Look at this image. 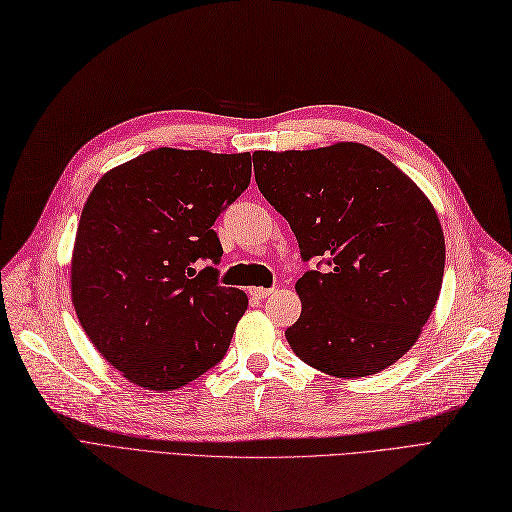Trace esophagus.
Returning a JSON list of instances; mask_svg holds the SVG:
<instances>
[{"mask_svg":"<svg viewBox=\"0 0 512 512\" xmlns=\"http://www.w3.org/2000/svg\"><path fill=\"white\" fill-rule=\"evenodd\" d=\"M272 293H274V289H263V287H251L249 289V295L255 300H266V298H270Z\"/></svg>","mask_w":512,"mask_h":512,"instance_id":"obj_1","label":"esophagus"}]
</instances>
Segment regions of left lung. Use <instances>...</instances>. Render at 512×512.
<instances>
[{"label":"left lung","instance_id":"left-lung-1","mask_svg":"<svg viewBox=\"0 0 512 512\" xmlns=\"http://www.w3.org/2000/svg\"><path fill=\"white\" fill-rule=\"evenodd\" d=\"M255 180L289 221L304 261L293 353L338 378L370 376L417 342L442 287L444 236L423 191L378 151L338 142L257 151Z\"/></svg>","mask_w":512,"mask_h":512}]
</instances>
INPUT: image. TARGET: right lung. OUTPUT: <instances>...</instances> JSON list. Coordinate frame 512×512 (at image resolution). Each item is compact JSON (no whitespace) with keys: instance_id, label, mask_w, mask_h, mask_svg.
<instances>
[{"instance_id":"obj_1","label":"right lung","mask_w":512,"mask_h":512,"mask_svg":"<svg viewBox=\"0 0 512 512\" xmlns=\"http://www.w3.org/2000/svg\"><path fill=\"white\" fill-rule=\"evenodd\" d=\"M251 153L155 148L100 178L82 208L72 302L127 381L174 391L217 366L249 298L219 285L212 225L251 183Z\"/></svg>"}]
</instances>
